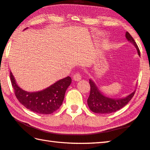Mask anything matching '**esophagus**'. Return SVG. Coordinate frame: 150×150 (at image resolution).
<instances>
[{
	"label": "esophagus",
	"instance_id": "34e87169",
	"mask_svg": "<svg viewBox=\"0 0 150 150\" xmlns=\"http://www.w3.org/2000/svg\"><path fill=\"white\" fill-rule=\"evenodd\" d=\"M81 79H82V77L79 73H76L75 74L73 75V80L75 81H80Z\"/></svg>",
	"mask_w": 150,
	"mask_h": 150
}]
</instances>
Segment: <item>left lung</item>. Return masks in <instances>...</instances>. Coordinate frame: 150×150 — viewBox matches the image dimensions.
Instances as JSON below:
<instances>
[{"label":"left lung","instance_id":"1","mask_svg":"<svg viewBox=\"0 0 150 150\" xmlns=\"http://www.w3.org/2000/svg\"><path fill=\"white\" fill-rule=\"evenodd\" d=\"M125 35L127 40L136 47L138 54L140 57L139 48L133 38L128 32H126ZM89 83L91 85V92L87 99V104L91 111L98 114H110L120 110L130 102L136 91L135 90L126 97L112 98L104 95L92 79H89Z\"/></svg>","mask_w":150,"mask_h":150}]
</instances>
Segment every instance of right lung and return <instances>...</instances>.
I'll return each instance as SVG.
<instances>
[{
    "label": "right lung",
    "mask_w": 150,
    "mask_h": 150,
    "mask_svg": "<svg viewBox=\"0 0 150 150\" xmlns=\"http://www.w3.org/2000/svg\"><path fill=\"white\" fill-rule=\"evenodd\" d=\"M10 75L15 95L19 102L31 111L42 115H50L59 108L64 99L66 90L71 83V77H67L44 90L28 92L18 85L12 72Z\"/></svg>",
    "instance_id": "add662e5"
}]
</instances>
